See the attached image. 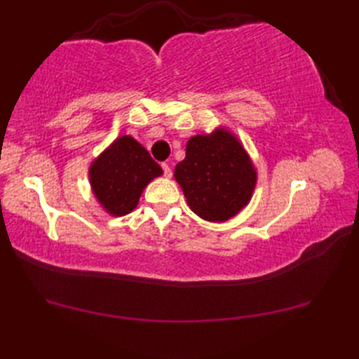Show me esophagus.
Here are the masks:
<instances>
[{
    "instance_id": "esophagus-1",
    "label": "esophagus",
    "mask_w": 359,
    "mask_h": 359,
    "mask_svg": "<svg viewBox=\"0 0 359 359\" xmlns=\"http://www.w3.org/2000/svg\"><path fill=\"white\" fill-rule=\"evenodd\" d=\"M162 168H163V175H165V177H171L172 172H171V168L168 166V163H162Z\"/></svg>"
}]
</instances>
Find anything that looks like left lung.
<instances>
[{"label":"left lung","mask_w":359,"mask_h":359,"mask_svg":"<svg viewBox=\"0 0 359 359\" xmlns=\"http://www.w3.org/2000/svg\"><path fill=\"white\" fill-rule=\"evenodd\" d=\"M174 179L197 216L225 222L250 203L257 172L242 142L219 126L188 140L187 156L175 165Z\"/></svg>","instance_id":"obj_1"}]
</instances>
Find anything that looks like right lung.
<instances>
[{
  "label": "right lung",
  "mask_w": 359,
  "mask_h": 359,
  "mask_svg": "<svg viewBox=\"0 0 359 359\" xmlns=\"http://www.w3.org/2000/svg\"><path fill=\"white\" fill-rule=\"evenodd\" d=\"M88 174L100 207L111 216H125L139 205L149 182L163 171L134 137L120 135L93 160Z\"/></svg>",
  "instance_id": "add662e5"
}]
</instances>
